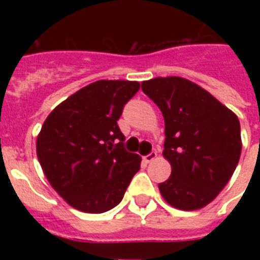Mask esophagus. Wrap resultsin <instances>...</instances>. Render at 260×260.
<instances>
[{"mask_svg": "<svg viewBox=\"0 0 260 260\" xmlns=\"http://www.w3.org/2000/svg\"><path fill=\"white\" fill-rule=\"evenodd\" d=\"M156 157H157V153L150 152L149 154H146V156H143V160H145L146 163H150V161H153V160H154Z\"/></svg>", "mask_w": 260, "mask_h": 260, "instance_id": "34e87169", "label": "esophagus"}]
</instances>
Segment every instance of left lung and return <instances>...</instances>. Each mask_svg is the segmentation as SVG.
Returning a JSON list of instances; mask_svg holds the SVG:
<instances>
[{
  "instance_id": "8db88e82",
  "label": "left lung",
  "mask_w": 260,
  "mask_h": 260,
  "mask_svg": "<svg viewBox=\"0 0 260 260\" xmlns=\"http://www.w3.org/2000/svg\"><path fill=\"white\" fill-rule=\"evenodd\" d=\"M142 90L163 113L164 157L171 175L158 189L171 206L196 210L218 195L241 156L240 121L233 111L193 82L154 78Z\"/></svg>"
}]
</instances>
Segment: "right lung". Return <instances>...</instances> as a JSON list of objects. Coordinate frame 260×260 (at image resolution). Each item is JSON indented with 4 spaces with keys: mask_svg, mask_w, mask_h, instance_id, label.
Instances as JSON below:
<instances>
[{
    "mask_svg": "<svg viewBox=\"0 0 260 260\" xmlns=\"http://www.w3.org/2000/svg\"><path fill=\"white\" fill-rule=\"evenodd\" d=\"M139 87L129 80H97L57 106L43 124L37 158L51 186L80 212L117 206L141 169L117 124Z\"/></svg>",
    "mask_w": 260,
    "mask_h": 260,
    "instance_id": "right-lung-1",
    "label": "right lung"
}]
</instances>
